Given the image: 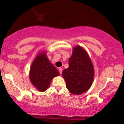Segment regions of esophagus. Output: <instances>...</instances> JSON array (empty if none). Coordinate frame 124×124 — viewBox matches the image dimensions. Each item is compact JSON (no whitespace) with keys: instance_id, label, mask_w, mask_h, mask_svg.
<instances>
[{"instance_id":"obj_1","label":"esophagus","mask_w":124,"mask_h":124,"mask_svg":"<svg viewBox=\"0 0 124 124\" xmlns=\"http://www.w3.org/2000/svg\"><path fill=\"white\" fill-rule=\"evenodd\" d=\"M59 71L60 74H62V68H59Z\"/></svg>"}]
</instances>
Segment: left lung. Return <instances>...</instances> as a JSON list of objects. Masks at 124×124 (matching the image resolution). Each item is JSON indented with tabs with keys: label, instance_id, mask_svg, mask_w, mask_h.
<instances>
[{
	"label": "left lung",
	"instance_id": "8db88e82",
	"mask_svg": "<svg viewBox=\"0 0 124 124\" xmlns=\"http://www.w3.org/2000/svg\"><path fill=\"white\" fill-rule=\"evenodd\" d=\"M94 68L83 47L76 46L69 59V67L62 72L66 86L71 93L80 95L89 89L94 78Z\"/></svg>",
	"mask_w": 124,
	"mask_h": 124
}]
</instances>
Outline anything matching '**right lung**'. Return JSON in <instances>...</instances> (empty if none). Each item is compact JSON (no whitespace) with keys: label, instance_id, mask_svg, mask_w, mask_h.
Segmentation results:
<instances>
[{"label":"right lung","instance_id":"obj_1","mask_svg":"<svg viewBox=\"0 0 124 124\" xmlns=\"http://www.w3.org/2000/svg\"><path fill=\"white\" fill-rule=\"evenodd\" d=\"M59 75L56 67L49 61L46 50L40 52L36 56L30 68V81L39 92L46 91L53 78Z\"/></svg>","mask_w":124,"mask_h":124}]
</instances>
